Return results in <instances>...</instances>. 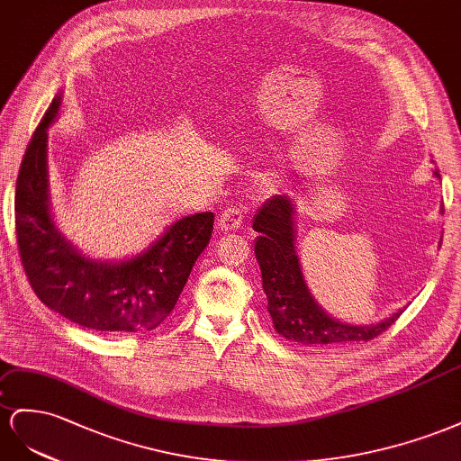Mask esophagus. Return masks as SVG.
I'll return each instance as SVG.
<instances>
[{
  "instance_id": "34e87169",
  "label": "esophagus",
  "mask_w": 461,
  "mask_h": 461,
  "mask_svg": "<svg viewBox=\"0 0 461 461\" xmlns=\"http://www.w3.org/2000/svg\"><path fill=\"white\" fill-rule=\"evenodd\" d=\"M243 223V210L238 206L226 208L218 218V228L221 231H231V230H240Z\"/></svg>"
}]
</instances>
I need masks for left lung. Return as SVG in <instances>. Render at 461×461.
<instances>
[{
    "instance_id": "left-lung-1",
    "label": "left lung",
    "mask_w": 461,
    "mask_h": 461,
    "mask_svg": "<svg viewBox=\"0 0 461 461\" xmlns=\"http://www.w3.org/2000/svg\"><path fill=\"white\" fill-rule=\"evenodd\" d=\"M435 176L440 177L438 172ZM294 214V201L287 194H274L253 220V230L258 231L255 257L276 332L314 348L366 341L384 332L405 307L375 324H349L328 314L312 297L297 255Z\"/></svg>"
}]
</instances>
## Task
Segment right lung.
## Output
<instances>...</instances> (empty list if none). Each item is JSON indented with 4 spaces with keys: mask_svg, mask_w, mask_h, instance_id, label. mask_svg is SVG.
<instances>
[{
    "mask_svg": "<svg viewBox=\"0 0 461 461\" xmlns=\"http://www.w3.org/2000/svg\"><path fill=\"white\" fill-rule=\"evenodd\" d=\"M63 92L51 100L23 158L15 191L17 243L34 294L68 321L106 334H149L174 311L194 260L212 233L214 214L174 221L144 251L123 260L85 255L65 238L51 214L48 129Z\"/></svg>",
    "mask_w": 461,
    "mask_h": 461,
    "instance_id": "obj_1",
    "label": "right lung"
}]
</instances>
